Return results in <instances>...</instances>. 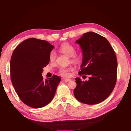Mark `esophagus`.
Listing matches in <instances>:
<instances>
[{"label":"esophagus","mask_w":131,"mask_h":131,"mask_svg":"<svg viewBox=\"0 0 131 131\" xmlns=\"http://www.w3.org/2000/svg\"><path fill=\"white\" fill-rule=\"evenodd\" d=\"M63 81H65V82H69V81H71V80L70 79H63Z\"/></svg>","instance_id":"34e87169"}]
</instances>
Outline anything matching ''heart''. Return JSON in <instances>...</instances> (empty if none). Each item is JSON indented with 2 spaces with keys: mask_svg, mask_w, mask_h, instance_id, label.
Listing matches in <instances>:
<instances>
[{
  "mask_svg": "<svg viewBox=\"0 0 131 131\" xmlns=\"http://www.w3.org/2000/svg\"><path fill=\"white\" fill-rule=\"evenodd\" d=\"M59 50L63 54L68 55L70 57V61L74 64H79L81 61V57L80 55L77 54L76 52V49L73 46L71 45L69 43H63L61 46L59 48ZM50 61L51 62H54L56 58V53L54 51H52L50 54ZM72 71V69L71 68H64L62 67L59 69V74L61 76L68 77L70 76L71 72Z\"/></svg>",
  "mask_w": 131,
  "mask_h": 131,
  "instance_id": "obj_1",
  "label": "heart"
}]
</instances>
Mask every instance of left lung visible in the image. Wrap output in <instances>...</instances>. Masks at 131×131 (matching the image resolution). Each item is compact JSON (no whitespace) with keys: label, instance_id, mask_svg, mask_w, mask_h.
Segmentation results:
<instances>
[{"label":"left lung","instance_id":"obj_1","mask_svg":"<svg viewBox=\"0 0 131 131\" xmlns=\"http://www.w3.org/2000/svg\"><path fill=\"white\" fill-rule=\"evenodd\" d=\"M76 42L80 46L83 55L79 74H87L90 77L85 81L79 77L75 79L77 86L74 90V96L87 105L101 103L111 94L116 85V54L107 40L95 32L84 34Z\"/></svg>","mask_w":131,"mask_h":131}]
</instances>
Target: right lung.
<instances>
[{"mask_svg":"<svg viewBox=\"0 0 131 131\" xmlns=\"http://www.w3.org/2000/svg\"><path fill=\"white\" fill-rule=\"evenodd\" d=\"M54 46L35 38L26 39L13 51L10 61L11 79L23 102L32 108L48 105L54 97L61 78L56 75L43 80L42 72L50 62Z\"/></svg>","mask_w":131,"mask_h":131,"instance_id":"add662e5","label":"right lung"}]
</instances>
